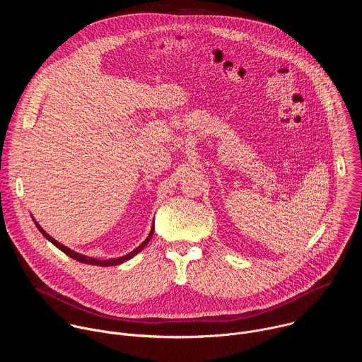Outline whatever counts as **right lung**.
<instances>
[{
	"mask_svg": "<svg viewBox=\"0 0 362 362\" xmlns=\"http://www.w3.org/2000/svg\"><path fill=\"white\" fill-rule=\"evenodd\" d=\"M35 226L38 228V230L51 242L53 243L54 246H57L62 252H64L66 255H69L70 257H73V259H76V261H78V262H81V264H87V265H97V267H115V265H120V264H123V262H126V261H129V259H132V257L134 256V255H137L147 243H148V240L151 239V236H153V232H154V226L151 228V230H150V233H148V236L146 238V240L144 242H141V245L140 246H137L134 250H132L130 253H127V255H124V256H120V257H113V259H106V261H101V259H94V257H87V256H84V255H80V253H77V252H74V250H71V249H69L67 246H64V245H62V243H59L56 239H53L51 238L47 232H44V229L35 222Z\"/></svg>",
	"mask_w": 362,
	"mask_h": 362,
	"instance_id": "right-lung-1",
	"label": "right lung"
}]
</instances>
